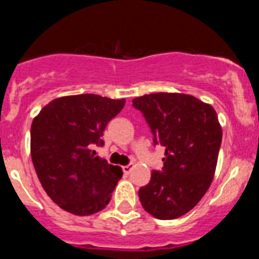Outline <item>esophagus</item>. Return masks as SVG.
I'll return each mask as SVG.
<instances>
[{"mask_svg": "<svg viewBox=\"0 0 259 259\" xmlns=\"http://www.w3.org/2000/svg\"><path fill=\"white\" fill-rule=\"evenodd\" d=\"M132 168H134V166H132V164H128V166L123 167V172H124V175H130L132 171Z\"/></svg>", "mask_w": 259, "mask_h": 259, "instance_id": "1", "label": "esophagus"}]
</instances>
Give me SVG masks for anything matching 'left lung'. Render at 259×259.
<instances>
[{
    "label": "left lung",
    "mask_w": 259,
    "mask_h": 259,
    "mask_svg": "<svg viewBox=\"0 0 259 259\" xmlns=\"http://www.w3.org/2000/svg\"><path fill=\"white\" fill-rule=\"evenodd\" d=\"M154 136L164 146L163 167L153 171L139 197L144 209L162 221L193 209L214 178L222 127L214 107L184 93H152L132 100Z\"/></svg>",
    "instance_id": "obj_1"
}]
</instances>
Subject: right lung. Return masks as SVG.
<instances>
[{"label": "right lung", "instance_id": "obj_1", "mask_svg": "<svg viewBox=\"0 0 259 259\" xmlns=\"http://www.w3.org/2000/svg\"><path fill=\"white\" fill-rule=\"evenodd\" d=\"M125 100L98 95L65 96L45 105L31 125V157L47 194L61 209L84 217L110 202L123 172L96 157L107 123Z\"/></svg>", "mask_w": 259, "mask_h": 259}]
</instances>
